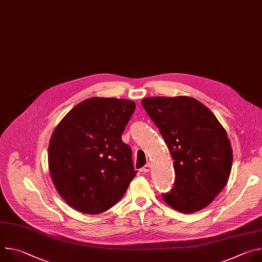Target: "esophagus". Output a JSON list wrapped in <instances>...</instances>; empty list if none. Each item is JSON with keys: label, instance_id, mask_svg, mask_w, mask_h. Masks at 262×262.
I'll list each match as a JSON object with an SVG mask.
<instances>
[{"label": "esophagus", "instance_id": "obj_1", "mask_svg": "<svg viewBox=\"0 0 262 262\" xmlns=\"http://www.w3.org/2000/svg\"><path fill=\"white\" fill-rule=\"evenodd\" d=\"M149 170H150V163H147V164L142 168V172L147 173V172H149Z\"/></svg>", "mask_w": 262, "mask_h": 262}]
</instances>
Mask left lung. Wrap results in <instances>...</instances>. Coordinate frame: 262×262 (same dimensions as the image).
I'll return each mask as SVG.
<instances>
[{"instance_id":"obj_1","label":"left lung","mask_w":262,"mask_h":262,"mask_svg":"<svg viewBox=\"0 0 262 262\" xmlns=\"http://www.w3.org/2000/svg\"><path fill=\"white\" fill-rule=\"evenodd\" d=\"M142 105L174 160V188L163 194L164 201L184 213L201 210L230 175L233 155L226 130L207 106L192 97H147Z\"/></svg>"}]
</instances>
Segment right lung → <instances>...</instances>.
Instances as JSON below:
<instances>
[{"mask_svg":"<svg viewBox=\"0 0 262 262\" xmlns=\"http://www.w3.org/2000/svg\"><path fill=\"white\" fill-rule=\"evenodd\" d=\"M135 108L133 100L92 97L70 110L55 128L49 145L51 177L76 210L97 214L125 194L137 172L121 135Z\"/></svg>","mask_w":262,"mask_h":262,"instance_id":"right-lung-1","label":"right lung"}]
</instances>
